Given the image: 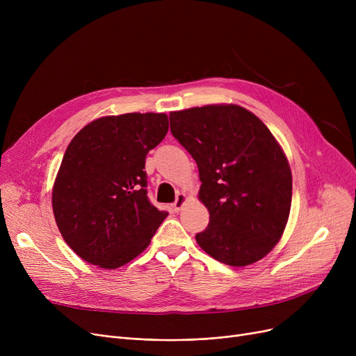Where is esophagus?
Segmentation results:
<instances>
[{"instance_id": "34e87169", "label": "esophagus", "mask_w": 356, "mask_h": 356, "mask_svg": "<svg viewBox=\"0 0 356 356\" xmlns=\"http://www.w3.org/2000/svg\"><path fill=\"white\" fill-rule=\"evenodd\" d=\"M186 199H188V197H186L184 193H177L176 200H175V203H173V211H175V212H179V211L183 208V204H184Z\"/></svg>"}]
</instances>
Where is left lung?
I'll return each instance as SVG.
<instances>
[{
	"instance_id": "obj_1",
	"label": "left lung",
	"mask_w": 356,
	"mask_h": 356,
	"mask_svg": "<svg viewBox=\"0 0 356 356\" xmlns=\"http://www.w3.org/2000/svg\"><path fill=\"white\" fill-rule=\"evenodd\" d=\"M170 131L197 164L209 211L199 247L234 267L266 257L284 232L293 184L270 129L242 106L207 105L172 112Z\"/></svg>"
}]
</instances>
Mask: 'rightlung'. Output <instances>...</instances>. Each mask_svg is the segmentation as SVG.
I'll return each instance as SVG.
<instances>
[{"instance_id":"add662e5","label":"right lung","mask_w":356,"mask_h":356,"mask_svg":"<svg viewBox=\"0 0 356 356\" xmlns=\"http://www.w3.org/2000/svg\"><path fill=\"white\" fill-rule=\"evenodd\" d=\"M167 131L165 114L133 112L92 121L67 145L53 213L66 244L88 263L106 270L129 263L167 216L148 200L144 172Z\"/></svg>"}]
</instances>
